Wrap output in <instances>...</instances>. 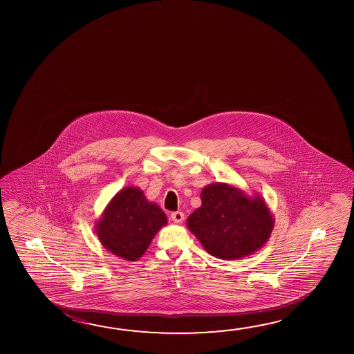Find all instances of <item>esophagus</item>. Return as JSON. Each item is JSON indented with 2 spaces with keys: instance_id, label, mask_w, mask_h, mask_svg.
Masks as SVG:
<instances>
[{
  "instance_id": "1",
  "label": "esophagus",
  "mask_w": 354,
  "mask_h": 354,
  "mask_svg": "<svg viewBox=\"0 0 354 354\" xmlns=\"http://www.w3.org/2000/svg\"><path fill=\"white\" fill-rule=\"evenodd\" d=\"M171 220L174 221L175 223H181L184 221V214L180 212V211L173 212L171 214Z\"/></svg>"
}]
</instances>
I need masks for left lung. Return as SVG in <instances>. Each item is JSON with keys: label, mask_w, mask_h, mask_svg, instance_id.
I'll return each instance as SVG.
<instances>
[{"label": "left lung", "mask_w": 354, "mask_h": 354, "mask_svg": "<svg viewBox=\"0 0 354 354\" xmlns=\"http://www.w3.org/2000/svg\"><path fill=\"white\" fill-rule=\"evenodd\" d=\"M201 206L186 220L205 250L236 261L261 250L274 228V217L259 194L253 196L227 183L205 186Z\"/></svg>", "instance_id": "left-lung-1"}]
</instances>
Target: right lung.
Instances as JSON below:
<instances>
[{
    "label": "right lung",
    "instance_id": "obj_1",
    "mask_svg": "<svg viewBox=\"0 0 354 354\" xmlns=\"http://www.w3.org/2000/svg\"><path fill=\"white\" fill-rule=\"evenodd\" d=\"M168 218L159 205L145 198L137 186L117 192L95 223V231L106 250L126 261L140 259Z\"/></svg>",
    "mask_w": 354,
    "mask_h": 354
}]
</instances>
